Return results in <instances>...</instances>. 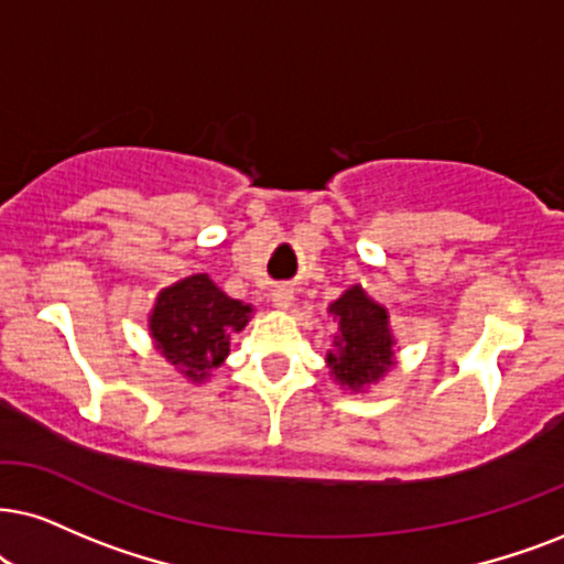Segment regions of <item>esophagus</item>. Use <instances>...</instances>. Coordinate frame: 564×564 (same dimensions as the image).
Masks as SVG:
<instances>
[{"label": "esophagus", "mask_w": 564, "mask_h": 564, "mask_svg": "<svg viewBox=\"0 0 564 564\" xmlns=\"http://www.w3.org/2000/svg\"><path fill=\"white\" fill-rule=\"evenodd\" d=\"M270 299H273L275 310H289L291 302H294V291H291L289 286H275Z\"/></svg>", "instance_id": "34e87169"}]
</instances>
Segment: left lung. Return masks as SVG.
<instances>
[{
	"mask_svg": "<svg viewBox=\"0 0 564 564\" xmlns=\"http://www.w3.org/2000/svg\"><path fill=\"white\" fill-rule=\"evenodd\" d=\"M327 315L338 323L325 354L327 372L344 390L367 393L398 365L390 312L361 283H354L330 302Z\"/></svg>",
	"mask_w": 564,
	"mask_h": 564,
	"instance_id": "left-lung-1",
	"label": "left lung"
}]
</instances>
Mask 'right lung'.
I'll return each mask as SVG.
<instances>
[{
	"label": "right lung",
	"instance_id": "right-lung-1",
	"mask_svg": "<svg viewBox=\"0 0 564 564\" xmlns=\"http://www.w3.org/2000/svg\"><path fill=\"white\" fill-rule=\"evenodd\" d=\"M254 306L220 291L208 273H195L161 289L148 315L153 346L192 384L208 382L229 356L231 335L241 333Z\"/></svg>",
	"mask_w": 564,
	"mask_h": 564
}]
</instances>
